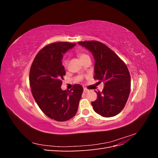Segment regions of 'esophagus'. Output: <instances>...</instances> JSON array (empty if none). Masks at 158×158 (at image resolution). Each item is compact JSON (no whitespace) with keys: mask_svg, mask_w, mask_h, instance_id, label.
Returning a JSON list of instances; mask_svg holds the SVG:
<instances>
[{"mask_svg":"<svg viewBox=\"0 0 158 158\" xmlns=\"http://www.w3.org/2000/svg\"><path fill=\"white\" fill-rule=\"evenodd\" d=\"M88 92V89H86L85 88H84V93H87Z\"/></svg>","mask_w":158,"mask_h":158,"instance_id":"34e87169","label":"esophagus"}]
</instances>
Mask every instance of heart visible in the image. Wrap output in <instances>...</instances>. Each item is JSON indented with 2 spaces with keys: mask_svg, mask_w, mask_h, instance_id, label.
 I'll list each match as a JSON object with an SVG mask.
<instances>
[{
  "mask_svg": "<svg viewBox=\"0 0 158 158\" xmlns=\"http://www.w3.org/2000/svg\"><path fill=\"white\" fill-rule=\"evenodd\" d=\"M78 56L80 58V59L82 60V62L85 59L88 58V57H89L86 53H85V52H79V53H78ZM63 64L64 65V67H66L68 65V60L66 59H64L63 60Z\"/></svg>",
  "mask_w": 158,
  "mask_h": 158,
  "instance_id": "heart-1",
  "label": "heart"
}]
</instances>
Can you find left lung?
<instances>
[{"instance_id":"8db88e82","label":"left lung","mask_w":158,"mask_h":158,"mask_svg":"<svg viewBox=\"0 0 158 158\" xmlns=\"http://www.w3.org/2000/svg\"><path fill=\"white\" fill-rule=\"evenodd\" d=\"M78 44L92 52L94 78L105 85L102 92H97V99L92 102L94 111L103 117L117 115L125 107L131 92V76L127 65L101 42L81 41Z\"/></svg>"}]
</instances>
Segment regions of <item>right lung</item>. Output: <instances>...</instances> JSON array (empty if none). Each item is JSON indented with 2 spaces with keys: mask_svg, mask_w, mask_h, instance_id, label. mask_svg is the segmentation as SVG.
Masks as SVG:
<instances>
[{
  "mask_svg": "<svg viewBox=\"0 0 158 158\" xmlns=\"http://www.w3.org/2000/svg\"><path fill=\"white\" fill-rule=\"evenodd\" d=\"M76 44L57 42L44 47L33 60L30 72L32 95L46 115L56 121H66L77 112L83 88L76 84L71 90H63L65 70L63 55Z\"/></svg>",
  "mask_w": 158,
  "mask_h": 158,
  "instance_id": "obj_1",
  "label": "right lung"
}]
</instances>
